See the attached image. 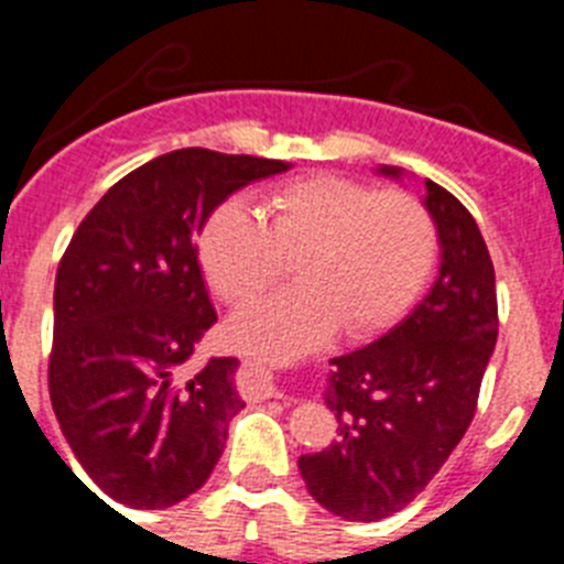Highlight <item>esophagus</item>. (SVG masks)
Masks as SVG:
<instances>
[{
    "label": "esophagus",
    "instance_id": "1",
    "mask_svg": "<svg viewBox=\"0 0 564 564\" xmlns=\"http://www.w3.org/2000/svg\"><path fill=\"white\" fill-rule=\"evenodd\" d=\"M253 370H257V376L262 378V395H265V398L279 395L276 376H273V370H268V367H262V364H253Z\"/></svg>",
    "mask_w": 564,
    "mask_h": 564
}]
</instances>
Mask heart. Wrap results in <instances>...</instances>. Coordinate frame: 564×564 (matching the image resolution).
I'll use <instances>...</instances> for the list:
<instances>
[{
    "mask_svg": "<svg viewBox=\"0 0 564 564\" xmlns=\"http://www.w3.org/2000/svg\"><path fill=\"white\" fill-rule=\"evenodd\" d=\"M435 251V223L415 197L336 174L276 188L265 223L226 200L197 239L208 285L228 305L265 291L296 259V288L242 307L228 325L239 350L268 361L316 350L338 325L350 338L387 330L423 291Z\"/></svg>",
    "mask_w": 564,
    "mask_h": 564,
    "instance_id": "obj_1",
    "label": "heart"
}]
</instances>
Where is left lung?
<instances>
[{
    "label": "left lung",
    "instance_id": "8db88e82",
    "mask_svg": "<svg viewBox=\"0 0 564 564\" xmlns=\"http://www.w3.org/2000/svg\"><path fill=\"white\" fill-rule=\"evenodd\" d=\"M403 181L401 166H378ZM435 223L437 276L395 327L333 358L325 403L338 441L299 457L307 491L330 514L376 522L401 511L449 460L475 417L497 344L495 265L475 217L455 194L423 181Z\"/></svg>",
    "mask_w": 564,
    "mask_h": 564
}]
</instances>
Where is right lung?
Wrapping results in <instances>:
<instances>
[{"label": "right lung", "instance_id": "1", "mask_svg": "<svg viewBox=\"0 0 564 564\" xmlns=\"http://www.w3.org/2000/svg\"><path fill=\"white\" fill-rule=\"evenodd\" d=\"M285 161L174 149L115 183L69 239L53 291L50 401L89 480L127 508L194 495L246 401L237 358L192 370L217 322L194 239Z\"/></svg>", "mask_w": 564, "mask_h": 564}]
</instances>
